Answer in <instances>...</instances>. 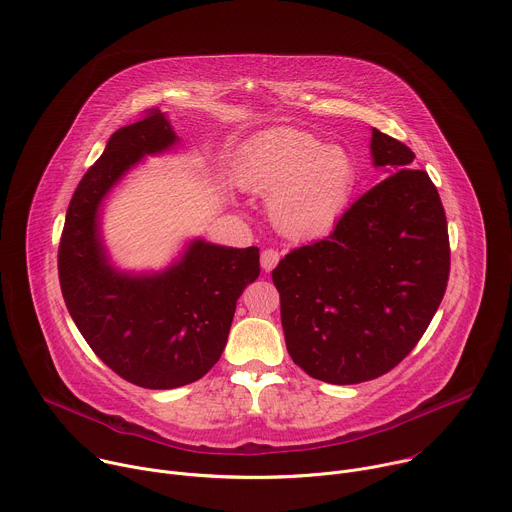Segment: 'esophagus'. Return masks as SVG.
<instances>
[{
    "label": "esophagus",
    "instance_id": "esophagus-1",
    "mask_svg": "<svg viewBox=\"0 0 512 512\" xmlns=\"http://www.w3.org/2000/svg\"><path fill=\"white\" fill-rule=\"evenodd\" d=\"M278 260H280V254H278V250H274V248H266V250H262V254H260V264H262V268H264L266 272H270V270L278 264Z\"/></svg>",
    "mask_w": 512,
    "mask_h": 512
}]
</instances>
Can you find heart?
<instances>
[{
	"label": "heart",
	"instance_id": "heart-1",
	"mask_svg": "<svg viewBox=\"0 0 512 512\" xmlns=\"http://www.w3.org/2000/svg\"><path fill=\"white\" fill-rule=\"evenodd\" d=\"M242 189L268 197V213L280 232L321 236L352 203L358 173L352 156L321 138L274 128L254 138L236 164Z\"/></svg>",
	"mask_w": 512,
	"mask_h": 512
}]
</instances>
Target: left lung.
<instances>
[{
	"mask_svg": "<svg viewBox=\"0 0 512 512\" xmlns=\"http://www.w3.org/2000/svg\"><path fill=\"white\" fill-rule=\"evenodd\" d=\"M388 179L352 203L335 230L272 270L287 350L309 376L360 384L390 372L429 327L449 278L445 211L413 150L372 130Z\"/></svg>",
	"mask_w": 512,
	"mask_h": 512,
	"instance_id": "obj_1",
	"label": "left lung"
}]
</instances>
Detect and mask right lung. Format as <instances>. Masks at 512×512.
Wrapping results in <instances>:
<instances>
[{"mask_svg": "<svg viewBox=\"0 0 512 512\" xmlns=\"http://www.w3.org/2000/svg\"><path fill=\"white\" fill-rule=\"evenodd\" d=\"M160 109L113 132L67 209L59 280L67 309L95 356L124 380L152 390L191 384L219 360L236 303L260 274L256 246L189 244L181 260L154 274L109 264L99 205L146 154L177 144Z\"/></svg>", "mask_w": 512, "mask_h": 512, "instance_id": "right-lung-1", "label": "right lung"}]
</instances>
